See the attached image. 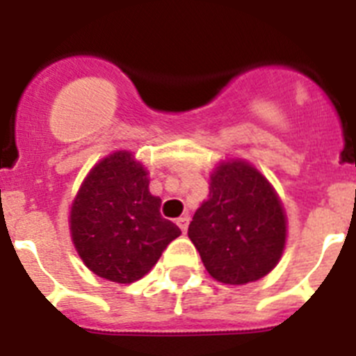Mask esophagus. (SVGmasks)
Listing matches in <instances>:
<instances>
[{"instance_id": "34e87169", "label": "esophagus", "mask_w": 356, "mask_h": 356, "mask_svg": "<svg viewBox=\"0 0 356 356\" xmlns=\"http://www.w3.org/2000/svg\"><path fill=\"white\" fill-rule=\"evenodd\" d=\"M188 221H191V219H188V216H181V217H178V219H176V225L180 226V229L184 232V234H187Z\"/></svg>"}]
</instances>
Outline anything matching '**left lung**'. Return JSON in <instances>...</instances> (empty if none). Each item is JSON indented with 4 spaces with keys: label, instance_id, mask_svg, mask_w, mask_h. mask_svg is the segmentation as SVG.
Returning a JSON list of instances; mask_svg holds the SVG:
<instances>
[{
    "label": "left lung",
    "instance_id": "obj_1",
    "mask_svg": "<svg viewBox=\"0 0 356 356\" xmlns=\"http://www.w3.org/2000/svg\"><path fill=\"white\" fill-rule=\"evenodd\" d=\"M285 213L269 181L246 162H222L210 176L209 200L188 225L207 271L222 284L260 280L285 246Z\"/></svg>",
    "mask_w": 356,
    "mask_h": 356
}]
</instances>
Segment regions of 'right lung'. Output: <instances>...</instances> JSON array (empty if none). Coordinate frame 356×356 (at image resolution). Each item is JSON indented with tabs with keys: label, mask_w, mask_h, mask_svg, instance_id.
Wrapping results in <instances>:
<instances>
[{
	"label": "right lung",
	"mask_w": 356,
	"mask_h": 356,
	"mask_svg": "<svg viewBox=\"0 0 356 356\" xmlns=\"http://www.w3.org/2000/svg\"><path fill=\"white\" fill-rule=\"evenodd\" d=\"M147 172L131 153L118 151L94 165L71 209V235L94 275L131 284L159 262L180 228L163 219Z\"/></svg>",
	"instance_id": "1"
}]
</instances>
